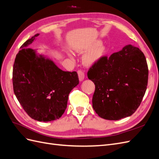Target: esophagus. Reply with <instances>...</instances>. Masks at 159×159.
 Returning <instances> with one entry per match:
<instances>
[{"label":"esophagus","instance_id":"obj_1","mask_svg":"<svg viewBox=\"0 0 159 159\" xmlns=\"http://www.w3.org/2000/svg\"><path fill=\"white\" fill-rule=\"evenodd\" d=\"M78 77H79V80L80 81H82L84 78H85V75H84V73L82 71H78Z\"/></svg>","mask_w":159,"mask_h":159}]
</instances>
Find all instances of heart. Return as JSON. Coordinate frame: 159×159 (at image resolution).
<instances>
[{
    "label": "heart",
    "mask_w": 159,
    "mask_h": 159,
    "mask_svg": "<svg viewBox=\"0 0 159 159\" xmlns=\"http://www.w3.org/2000/svg\"><path fill=\"white\" fill-rule=\"evenodd\" d=\"M101 42L99 41H95L88 46H86L84 50H89L88 52H86L83 56V61L84 64L88 66H92L95 64L102 58L103 56L105 48L103 45H101ZM93 49H91V48ZM68 55L70 56L71 59L74 60V56L72 53L70 52H68Z\"/></svg>",
    "instance_id": "obj_1"
}]
</instances>
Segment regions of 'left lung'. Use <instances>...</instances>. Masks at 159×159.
<instances>
[{"instance_id": "obj_1", "label": "left lung", "mask_w": 159, "mask_h": 159, "mask_svg": "<svg viewBox=\"0 0 159 159\" xmlns=\"http://www.w3.org/2000/svg\"><path fill=\"white\" fill-rule=\"evenodd\" d=\"M148 66L141 50L131 44L102 57L88 72L95 85L93 108L100 117L119 120L140 105L148 83Z\"/></svg>"}]
</instances>
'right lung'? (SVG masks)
<instances>
[{
    "label": "right lung",
    "instance_id": "right-lung-1",
    "mask_svg": "<svg viewBox=\"0 0 159 159\" xmlns=\"http://www.w3.org/2000/svg\"><path fill=\"white\" fill-rule=\"evenodd\" d=\"M37 34L20 47L12 72L14 92L29 116L49 122L61 117L67 107L68 95L79 84L76 71L60 69L46 55L28 46Z\"/></svg>",
    "mask_w": 159,
    "mask_h": 159
}]
</instances>
